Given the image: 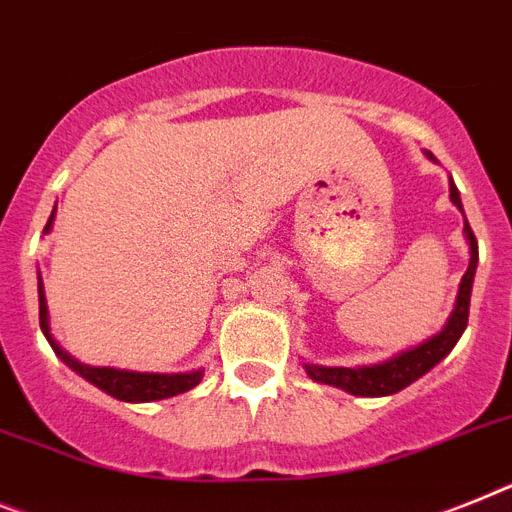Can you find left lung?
I'll use <instances>...</instances> for the list:
<instances>
[{
	"mask_svg": "<svg viewBox=\"0 0 512 512\" xmlns=\"http://www.w3.org/2000/svg\"><path fill=\"white\" fill-rule=\"evenodd\" d=\"M424 156L429 161L437 158L424 150ZM450 203L463 213L461 192L455 187L453 176H450ZM463 236L468 242V268L463 273L461 283H458V294H455L453 312H450L448 322L442 325L440 333H435L427 341L416 343L411 349L401 351V354L390 356L385 362L377 364H364V367H325V364H307L304 362V372L315 382L322 385H333L341 388L351 395H362V398H382V395H393L398 390L409 388L411 382H416L422 375H427L429 369L440 364L445 356L453 351L458 338L463 336V330L468 325V304H471V289H474V276H476V263H479V244L476 236L468 226L466 216H463Z\"/></svg>",
	"mask_w": 512,
	"mask_h": 512,
	"instance_id": "1",
	"label": "left lung"
}]
</instances>
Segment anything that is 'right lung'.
I'll use <instances>...</instances> for the list:
<instances>
[{
  "instance_id": "1",
  "label": "right lung",
  "mask_w": 512,
  "mask_h": 512,
  "mask_svg": "<svg viewBox=\"0 0 512 512\" xmlns=\"http://www.w3.org/2000/svg\"><path fill=\"white\" fill-rule=\"evenodd\" d=\"M54 216H57V205L51 210L49 223L44 226V234H49L54 226ZM38 320H41V330H44L46 341L54 349V354L62 359L72 372L88 380L90 385L101 388L103 393H109L111 398L127 403H148V401H163L171 395L187 393L195 385H200L205 375V367L192 369V372H132V369H117V367H90V364L77 362L75 356L67 354L57 343L54 333H51V317L49 304H46V289L41 270H38Z\"/></svg>"
}]
</instances>
